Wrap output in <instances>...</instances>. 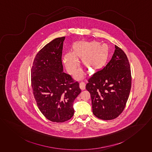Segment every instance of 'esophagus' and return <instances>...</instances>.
I'll return each mask as SVG.
<instances>
[{
  "label": "esophagus",
  "instance_id": "34e87169",
  "mask_svg": "<svg viewBox=\"0 0 152 152\" xmlns=\"http://www.w3.org/2000/svg\"><path fill=\"white\" fill-rule=\"evenodd\" d=\"M79 87L81 88V90H85V88H86V84H85L84 82H81L79 84Z\"/></svg>",
  "mask_w": 152,
  "mask_h": 152
}]
</instances>
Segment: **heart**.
<instances>
[{
    "instance_id": "obj_1",
    "label": "heart",
    "mask_w": 152,
    "mask_h": 152,
    "mask_svg": "<svg viewBox=\"0 0 152 152\" xmlns=\"http://www.w3.org/2000/svg\"><path fill=\"white\" fill-rule=\"evenodd\" d=\"M72 52H67L62 56V62L68 73L74 74L79 66V59L81 58L83 65L94 72L101 70L105 65L109 56L107 45L97 41H77L72 46ZM83 77V72L80 70L75 77L77 79Z\"/></svg>"
}]
</instances>
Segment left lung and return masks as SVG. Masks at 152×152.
Listing matches in <instances>:
<instances>
[{
  "mask_svg": "<svg viewBox=\"0 0 152 152\" xmlns=\"http://www.w3.org/2000/svg\"><path fill=\"white\" fill-rule=\"evenodd\" d=\"M110 61L88 80L93 114L103 120L118 117L124 111L131 88V72L128 58L117 45Z\"/></svg>",
  "mask_w": 152,
  "mask_h": 152,
  "instance_id": "obj_1",
  "label": "left lung"
}]
</instances>
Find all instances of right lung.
Returning <instances> with one entry per match:
<instances>
[{"mask_svg": "<svg viewBox=\"0 0 152 152\" xmlns=\"http://www.w3.org/2000/svg\"><path fill=\"white\" fill-rule=\"evenodd\" d=\"M65 37L53 39L35 56L31 86L37 104L50 121L64 122L74 114L73 102L81 93L78 82L64 72L62 53Z\"/></svg>", "mask_w": 152, "mask_h": 152, "instance_id": "1", "label": "right lung"}]
</instances>
